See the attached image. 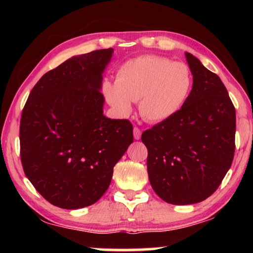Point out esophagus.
<instances>
[{"mask_svg":"<svg viewBox=\"0 0 253 253\" xmlns=\"http://www.w3.org/2000/svg\"><path fill=\"white\" fill-rule=\"evenodd\" d=\"M132 134H134L135 139H140V136H142V130H140L138 127H134V129H132Z\"/></svg>","mask_w":253,"mask_h":253,"instance_id":"obj_1","label":"esophagus"}]
</instances>
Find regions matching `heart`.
I'll return each mask as SVG.
<instances>
[{
	"label": "heart",
	"instance_id": "b5f03b06",
	"mask_svg": "<svg viewBox=\"0 0 253 253\" xmlns=\"http://www.w3.org/2000/svg\"><path fill=\"white\" fill-rule=\"evenodd\" d=\"M193 76L185 63L160 55H143L121 66L116 83L105 81L102 91L118 113L127 115L139 100L140 115L161 123L174 117L185 105Z\"/></svg>",
	"mask_w": 253,
	"mask_h": 253
}]
</instances>
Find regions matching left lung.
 I'll return each mask as SVG.
<instances>
[{"label":"left lung","instance_id":"1","mask_svg":"<svg viewBox=\"0 0 253 253\" xmlns=\"http://www.w3.org/2000/svg\"><path fill=\"white\" fill-rule=\"evenodd\" d=\"M193 88L174 117L142 134L147 172L165 202L186 205L211 196L232 164L235 108L219 76L186 52Z\"/></svg>","mask_w":253,"mask_h":253}]
</instances>
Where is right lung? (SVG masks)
Wrapping results in <instances>:
<instances>
[{
	"mask_svg": "<svg viewBox=\"0 0 253 253\" xmlns=\"http://www.w3.org/2000/svg\"><path fill=\"white\" fill-rule=\"evenodd\" d=\"M113 53L109 48L68 59L41 77L24 105V174L55 207L76 210L96 203L134 139L128 119L102 115L101 75Z\"/></svg>",
	"mask_w": 253,
	"mask_h": 253,
	"instance_id": "right-lung-1",
	"label": "right lung"
}]
</instances>
